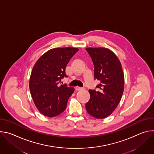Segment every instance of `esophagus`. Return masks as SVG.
I'll return each mask as SVG.
<instances>
[{"instance_id": "esophagus-1", "label": "esophagus", "mask_w": 154, "mask_h": 154, "mask_svg": "<svg viewBox=\"0 0 154 154\" xmlns=\"http://www.w3.org/2000/svg\"><path fill=\"white\" fill-rule=\"evenodd\" d=\"M75 90L77 91H82V90H85L84 88H82V87H79V86H76L75 87Z\"/></svg>"}]
</instances>
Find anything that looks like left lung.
<instances>
[{"instance_id": "obj_1", "label": "left lung", "mask_w": 154, "mask_h": 154, "mask_svg": "<svg viewBox=\"0 0 154 154\" xmlns=\"http://www.w3.org/2000/svg\"><path fill=\"white\" fill-rule=\"evenodd\" d=\"M86 51L94 66V79L100 82L99 90H89L90 99L85 104L88 113L97 119L110 115L119 104L124 88V76L117 56L103 48H88Z\"/></svg>"}]
</instances>
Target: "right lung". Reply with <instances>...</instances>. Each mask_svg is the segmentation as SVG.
I'll return each instance as SVG.
<instances>
[{
  "label": "right lung",
  "mask_w": 154,
  "mask_h": 154,
  "mask_svg": "<svg viewBox=\"0 0 154 154\" xmlns=\"http://www.w3.org/2000/svg\"><path fill=\"white\" fill-rule=\"evenodd\" d=\"M79 49L74 48L52 49L36 62L32 71L29 88L38 110L43 115L55 117L63 112L69 98L74 91L73 87L61 85L67 77L65 69L71 58Z\"/></svg>",
  "instance_id": "add662e5"
}]
</instances>
